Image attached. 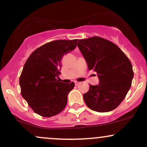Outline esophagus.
Segmentation results:
<instances>
[{
  "label": "esophagus",
  "mask_w": 147,
  "mask_h": 147,
  "mask_svg": "<svg viewBox=\"0 0 147 147\" xmlns=\"http://www.w3.org/2000/svg\"><path fill=\"white\" fill-rule=\"evenodd\" d=\"M75 84L76 86H77V85H79V82H75Z\"/></svg>",
  "instance_id": "1"
}]
</instances>
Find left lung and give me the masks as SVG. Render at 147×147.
<instances>
[{
	"label": "left lung",
	"instance_id": "8db88e82",
	"mask_svg": "<svg viewBox=\"0 0 147 147\" xmlns=\"http://www.w3.org/2000/svg\"><path fill=\"white\" fill-rule=\"evenodd\" d=\"M77 46L88 70L97 73L99 84L90 86L83 97L88 107L99 113L117 107L129 92L133 78L132 65L112 42L98 36L79 39Z\"/></svg>",
	"mask_w": 147,
	"mask_h": 147
}]
</instances>
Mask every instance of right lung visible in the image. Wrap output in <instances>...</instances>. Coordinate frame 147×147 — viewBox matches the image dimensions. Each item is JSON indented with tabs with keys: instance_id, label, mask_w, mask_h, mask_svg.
<instances>
[{
	"instance_id": "1",
	"label": "right lung",
	"mask_w": 147,
	"mask_h": 147,
	"mask_svg": "<svg viewBox=\"0 0 147 147\" xmlns=\"http://www.w3.org/2000/svg\"><path fill=\"white\" fill-rule=\"evenodd\" d=\"M77 39L57 40L35 50L23 66L19 79L21 95L39 115L50 117L63 110L75 83L64 84L57 79L61 61L77 46Z\"/></svg>"
}]
</instances>
